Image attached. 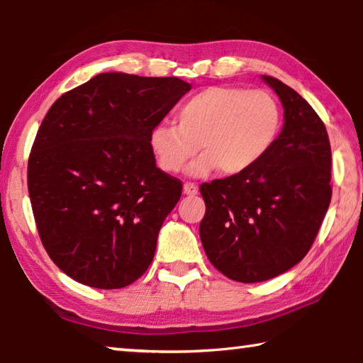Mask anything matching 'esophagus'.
Here are the masks:
<instances>
[{
    "instance_id": "1",
    "label": "esophagus",
    "mask_w": 363,
    "mask_h": 363,
    "mask_svg": "<svg viewBox=\"0 0 363 363\" xmlns=\"http://www.w3.org/2000/svg\"><path fill=\"white\" fill-rule=\"evenodd\" d=\"M184 194H187L189 196H194L199 194V186L194 182H186L184 184Z\"/></svg>"
}]
</instances>
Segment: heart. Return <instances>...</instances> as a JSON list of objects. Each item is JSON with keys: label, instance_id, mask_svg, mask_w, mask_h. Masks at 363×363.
<instances>
[{"label": "heart", "instance_id": "obj_1", "mask_svg": "<svg viewBox=\"0 0 363 363\" xmlns=\"http://www.w3.org/2000/svg\"><path fill=\"white\" fill-rule=\"evenodd\" d=\"M176 121L158 123L150 131V149L160 168L177 174L200 150L192 173L218 169L240 174L253 168L277 143L281 108L267 91L237 86H210L184 101Z\"/></svg>", "mask_w": 363, "mask_h": 363}]
</instances>
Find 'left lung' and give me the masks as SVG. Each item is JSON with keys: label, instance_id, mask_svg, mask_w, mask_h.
<instances>
[{"label": "left lung", "instance_id": "left-lung-1", "mask_svg": "<svg viewBox=\"0 0 363 363\" xmlns=\"http://www.w3.org/2000/svg\"><path fill=\"white\" fill-rule=\"evenodd\" d=\"M262 79L280 97L285 125L259 163L200 186V238L220 274L242 284L277 277L303 259L331 200V147L320 116L290 86Z\"/></svg>", "mask_w": 363, "mask_h": 363}]
</instances>
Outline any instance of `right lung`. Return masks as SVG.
Wrapping results in <instances>:
<instances>
[{
    "instance_id": "1",
    "label": "right lung",
    "mask_w": 363,
    "mask_h": 363,
    "mask_svg": "<svg viewBox=\"0 0 363 363\" xmlns=\"http://www.w3.org/2000/svg\"><path fill=\"white\" fill-rule=\"evenodd\" d=\"M190 84L101 73L52 104L36 133L27 182L40 238L79 284L115 290L149 269L182 182L157 168L152 128Z\"/></svg>"
}]
</instances>
